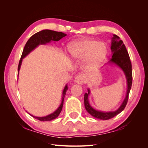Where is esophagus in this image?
Instances as JSON below:
<instances>
[{
  "mask_svg": "<svg viewBox=\"0 0 148 148\" xmlns=\"http://www.w3.org/2000/svg\"><path fill=\"white\" fill-rule=\"evenodd\" d=\"M75 82L79 84H83L85 82L84 75L83 74H78L77 76H76L75 78Z\"/></svg>",
  "mask_w": 148,
  "mask_h": 148,
  "instance_id": "obj_1",
  "label": "esophagus"
}]
</instances>
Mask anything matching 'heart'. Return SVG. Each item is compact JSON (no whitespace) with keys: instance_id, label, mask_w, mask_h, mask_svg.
I'll return each instance as SVG.
<instances>
[{"instance_id":"obj_1","label":"heart","mask_w":148,"mask_h":148,"mask_svg":"<svg viewBox=\"0 0 148 148\" xmlns=\"http://www.w3.org/2000/svg\"><path fill=\"white\" fill-rule=\"evenodd\" d=\"M68 51L73 59L82 60L86 58L88 65L95 66L104 59L107 54V47L102 42L91 39H83L70 43Z\"/></svg>"}]
</instances>
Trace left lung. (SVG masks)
Listing matches in <instances>:
<instances>
[{"label": "left lung", "mask_w": 148, "mask_h": 148, "mask_svg": "<svg viewBox=\"0 0 148 148\" xmlns=\"http://www.w3.org/2000/svg\"><path fill=\"white\" fill-rule=\"evenodd\" d=\"M110 49L112 56V58L108 63L115 64L123 71L127 79V90L126 96H125L122 104L117 110L115 111L104 112L95 109L89 104L88 97L90 95V89H88V92L85 93L84 96L85 109L92 117L102 120H109L113 118L115 115L120 114L125 109L127 104L128 95L132 84V63L130 59L128 52H127L126 47H125L123 41L120 40L118 36L115 34H114L112 38Z\"/></svg>", "instance_id": "1"}]
</instances>
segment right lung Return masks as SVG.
<instances>
[{
    "instance_id": "1",
    "label": "right lung",
    "mask_w": 148,
    "mask_h": 148,
    "mask_svg": "<svg viewBox=\"0 0 148 148\" xmlns=\"http://www.w3.org/2000/svg\"><path fill=\"white\" fill-rule=\"evenodd\" d=\"M66 36V34L63 33L62 32H58V31H52L49 29H44L33 34L32 36L28 39V41L26 43L25 47L23 49V53H22L21 59L19 62L18 66V75H19V71L23 58H25L26 56H28L35 48H36L39 45H44V44H46L47 43L51 42L52 41H59L60 39ZM67 89H68V86H67V84H66L63 90V92H62V99L61 104L59 106V107H58V109L56 111L53 112V113L47 116H45V117H36V116H33V115H31L30 114H29L36 119H38L40 121H43V122H45V121H50L56 119L58 116L59 115L62 111V107H63L64 97L65 96Z\"/></svg>"
}]
</instances>
